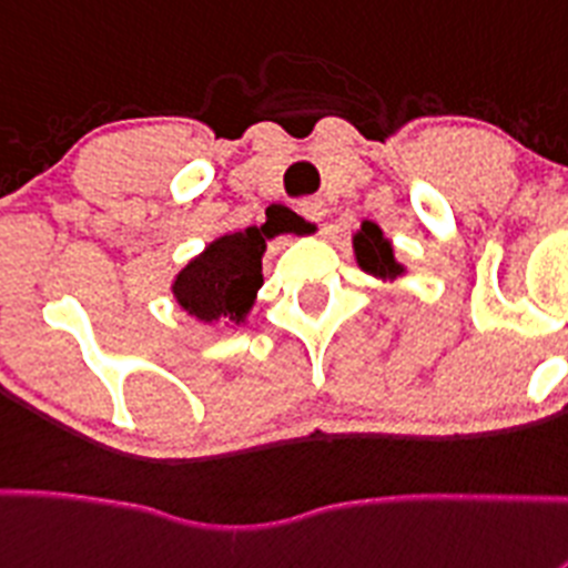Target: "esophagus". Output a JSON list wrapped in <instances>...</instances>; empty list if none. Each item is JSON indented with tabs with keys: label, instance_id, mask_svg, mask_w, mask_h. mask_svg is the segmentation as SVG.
<instances>
[{
	"label": "esophagus",
	"instance_id": "34e87169",
	"mask_svg": "<svg viewBox=\"0 0 568 568\" xmlns=\"http://www.w3.org/2000/svg\"><path fill=\"white\" fill-rule=\"evenodd\" d=\"M300 212H302V215H305V219H308V221H314V224H320V221L325 219L327 206H325V201H322V199H302V201H300Z\"/></svg>",
	"mask_w": 568,
	"mask_h": 568
}]
</instances>
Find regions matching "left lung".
Wrapping results in <instances>:
<instances>
[{
	"instance_id": "left-lung-1",
	"label": "left lung",
	"mask_w": 568,
	"mask_h": 568,
	"mask_svg": "<svg viewBox=\"0 0 568 568\" xmlns=\"http://www.w3.org/2000/svg\"><path fill=\"white\" fill-rule=\"evenodd\" d=\"M353 254H356L358 268L381 283H395L406 277V266L395 257V246L375 221H364L362 230L353 235Z\"/></svg>"
}]
</instances>
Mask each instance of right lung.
<instances>
[{"label":"right lung","mask_w":568,"mask_h":568,"mask_svg":"<svg viewBox=\"0 0 568 568\" xmlns=\"http://www.w3.org/2000/svg\"><path fill=\"white\" fill-rule=\"evenodd\" d=\"M272 237L268 224L212 237L173 277V302L206 327H246L263 288V254Z\"/></svg>","instance_id":"add662e5"}]
</instances>
